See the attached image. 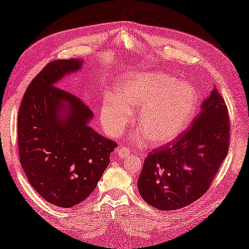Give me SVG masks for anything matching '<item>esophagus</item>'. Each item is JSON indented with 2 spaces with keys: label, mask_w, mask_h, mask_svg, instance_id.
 <instances>
[{
  "label": "esophagus",
  "mask_w": 249,
  "mask_h": 249,
  "mask_svg": "<svg viewBox=\"0 0 249 249\" xmlns=\"http://www.w3.org/2000/svg\"><path fill=\"white\" fill-rule=\"evenodd\" d=\"M130 154H131L130 150L127 149V147H125V146H119L118 149H117V155L122 159L127 157V156L130 155Z\"/></svg>",
  "instance_id": "obj_1"
}]
</instances>
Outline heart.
Masks as SVG:
<instances>
[{"mask_svg": "<svg viewBox=\"0 0 249 249\" xmlns=\"http://www.w3.org/2000/svg\"><path fill=\"white\" fill-rule=\"evenodd\" d=\"M117 95H106L100 120L107 133L118 136L140 108L136 124L152 144L161 145L182 133L196 113L198 96L190 84L159 72L135 73L116 83Z\"/></svg>", "mask_w": 249, "mask_h": 249, "instance_id": "b5f03b06", "label": "heart"}]
</instances>
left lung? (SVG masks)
Segmentation results:
<instances>
[{
	"instance_id": "8db88e82",
	"label": "left lung",
	"mask_w": 249,
	"mask_h": 249,
	"mask_svg": "<svg viewBox=\"0 0 249 249\" xmlns=\"http://www.w3.org/2000/svg\"><path fill=\"white\" fill-rule=\"evenodd\" d=\"M228 146L227 107L214 87L190 129L144 159L137 181L141 198L160 211L190 205L211 186Z\"/></svg>"
}]
</instances>
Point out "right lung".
<instances>
[{
    "instance_id": "right-lung-1",
    "label": "right lung",
    "mask_w": 249,
    "mask_h": 249,
    "mask_svg": "<svg viewBox=\"0 0 249 249\" xmlns=\"http://www.w3.org/2000/svg\"><path fill=\"white\" fill-rule=\"evenodd\" d=\"M84 59L47 65L27 88L18 117L19 161L29 183L49 203L69 208L95 190L117 146L89 125L94 114L58 88Z\"/></svg>"
}]
</instances>
